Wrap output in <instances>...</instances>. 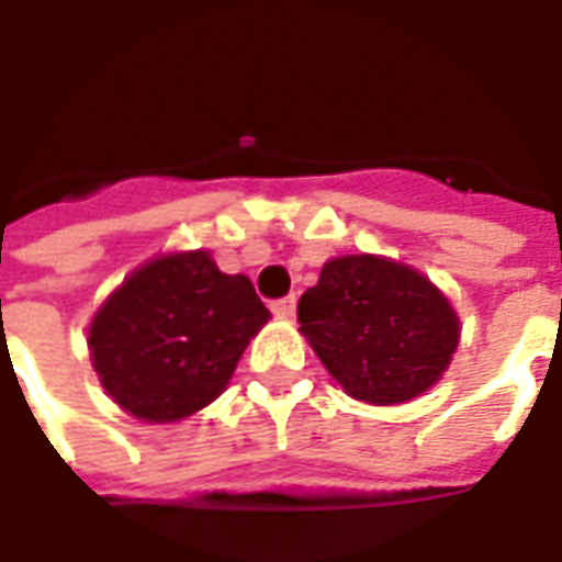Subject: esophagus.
Instances as JSON below:
<instances>
[{
  "mask_svg": "<svg viewBox=\"0 0 562 562\" xmlns=\"http://www.w3.org/2000/svg\"><path fill=\"white\" fill-rule=\"evenodd\" d=\"M270 313H273V316L292 318L294 316V294H285V297H277V301H270Z\"/></svg>",
  "mask_w": 562,
  "mask_h": 562,
  "instance_id": "1",
  "label": "esophagus"
}]
</instances>
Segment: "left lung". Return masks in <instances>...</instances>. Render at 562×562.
<instances>
[{"label":"left lung","instance_id":"left-lung-1","mask_svg":"<svg viewBox=\"0 0 562 562\" xmlns=\"http://www.w3.org/2000/svg\"><path fill=\"white\" fill-rule=\"evenodd\" d=\"M313 352L355 401L403 403L442 376L458 316L430 280L376 256H342L297 301Z\"/></svg>","mask_w":562,"mask_h":562}]
</instances>
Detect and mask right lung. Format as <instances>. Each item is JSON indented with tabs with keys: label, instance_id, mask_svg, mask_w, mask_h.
I'll return each mask as SVG.
<instances>
[{
	"label": "right lung",
	"instance_id": "obj_1",
	"mask_svg": "<svg viewBox=\"0 0 562 562\" xmlns=\"http://www.w3.org/2000/svg\"><path fill=\"white\" fill-rule=\"evenodd\" d=\"M268 318L252 282L222 273L207 252L156 258L92 318V367L126 413L180 422L220 397Z\"/></svg>",
	"mask_w": 562,
	"mask_h": 562
}]
</instances>
